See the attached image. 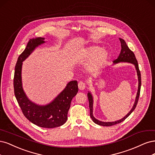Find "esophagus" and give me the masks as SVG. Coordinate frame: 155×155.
Masks as SVG:
<instances>
[{
  "instance_id": "obj_1",
  "label": "esophagus",
  "mask_w": 155,
  "mask_h": 155,
  "mask_svg": "<svg viewBox=\"0 0 155 155\" xmlns=\"http://www.w3.org/2000/svg\"><path fill=\"white\" fill-rule=\"evenodd\" d=\"M78 86V88L80 90H84V89L86 87V84L85 82L81 81V82H79Z\"/></svg>"
}]
</instances>
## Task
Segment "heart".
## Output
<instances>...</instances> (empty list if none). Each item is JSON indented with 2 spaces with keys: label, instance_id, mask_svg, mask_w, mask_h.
I'll return each instance as SVG.
<instances>
[{
  "label": "heart",
  "instance_id": "obj_1",
  "mask_svg": "<svg viewBox=\"0 0 155 155\" xmlns=\"http://www.w3.org/2000/svg\"><path fill=\"white\" fill-rule=\"evenodd\" d=\"M82 57L85 60H91L87 65L89 71L97 73L102 68L108 58V53L98 46H89L82 51Z\"/></svg>",
  "mask_w": 155,
  "mask_h": 155
}]
</instances>
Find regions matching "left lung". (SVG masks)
I'll return each instance as SVG.
<instances>
[{
    "label": "left lung",
    "mask_w": 155,
    "mask_h": 155,
    "mask_svg": "<svg viewBox=\"0 0 155 155\" xmlns=\"http://www.w3.org/2000/svg\"><path fill=\"white\" fill-rule=\"evenodd\" d=\"M120 41L121 43V51L118 57L114 60L113 61L114 64H117L119 62H129V63H131L134 65L135 66L137 73V75H138V91L137 94V97L135 99V102H134V104L133 106V108L131 109V111H129L126 116H125L124 118L122 119L119 120L115 121V122H104L100 121L96 119L93 115V99L92 94L91 93H87V97L89 100V110H90V117L91 119L93 120V121L98 124L100 125V126H113V125H115L117 124L120 123L125 120V119H126L130 114L134 110V109L136 108L137 105L138 101V98L140 96V87H141V74H140V71L139 70V68H138V64L137 60L135 57V55H134V53L129 49L127 46V45L126 44V42L124 41V40L122 38H119Z\"/></svg>",
    "instance_id": "obj_1"
}]
</instances>
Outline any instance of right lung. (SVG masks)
I'll use <instances>...</instances> for the list:
<instances>
[{
	"label": "right lung",
	"mask_w": 155,
	"mask_h": 155,
	"mask_svg": "<svg viewBox=\"0 0 155 155\" xmlns=\"http://www.w3.org/2000/svg\"><path fill=\"white\" fill-rule=\"evenodd\" d=\"M45 43L44 38L30 39L24 51L20 54L15 68L14 93L24 115L33 124L44 128H54L62 126L68 120V113L73 98L78 93L76 81L69 82L64 90L53 101L46 106H39L29 101L22 85V65L34 49Z\"/></svg>",
	"instance_id": "1"
}]
</instances>
